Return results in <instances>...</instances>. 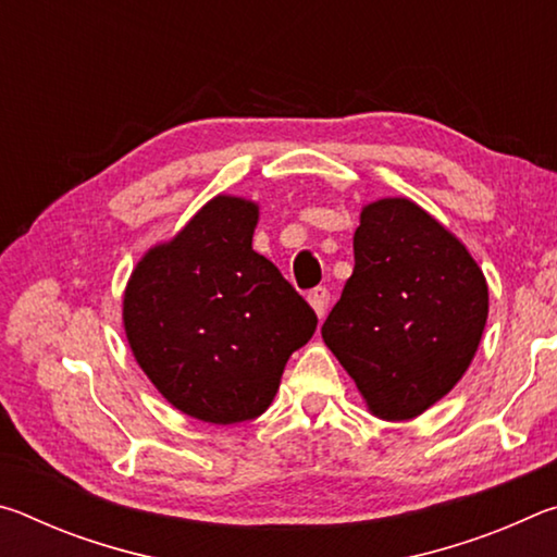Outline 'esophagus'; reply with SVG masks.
I'll use <instances>...</instances> for the list:
<instances>
[{
    "instance_id": "obj_1",
    "label": "esophagus",
    "mask_w": 557,
    "mask_h": 557,
    "mask_svg": "<svg viewBox=\"0 0 557 557\" xmlns=\"http://www.w3.org/2000/svg\"><path fill=\"white\" fill-rule=\"evenodd\" d=\"M307 299H309V305H312V309L317 312V317L324 319L326 317V309H329V289L326 287L309 289Z\"/></svg>"
}]
</instances>
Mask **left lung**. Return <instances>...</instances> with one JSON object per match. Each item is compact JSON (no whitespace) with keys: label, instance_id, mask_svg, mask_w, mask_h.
Returning <instances> with one entry per match:
<instances>
[{"label":"left lung","instance_id":"left-lung-1","mask_svg":"<svg viewBox=\"0 0 557 557\" xmlns=\"http://www.w3.org/2000/svg\"><path fill=\"white\" fill-rule=\"evenodd\" d=\"M354 275L322 326L375 418L412 420L469 369L488 317L474 258L410 199L361 211Z\"/></svg>","mask_w":557,"mask_h":557}]
</instances>
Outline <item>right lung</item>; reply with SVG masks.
<instances>
[{"label": "right lung", "mask_w": 557, "mask_h": 557, "mask_svg": "<svg viewBox=\"0 0 557 557\" xmlns=\"http://www.w3.org/2000/svg\"><path fill=\"white\" fill-rule=\"evenodd\" d=\"M258 206L215 196L137 262L122 301L132 354L176 410L213 425L270 408L314 309L252 250Z\"/></svg>", "instance_id": "obj_1"}]
</instances>
